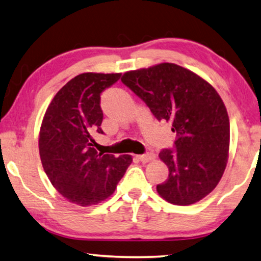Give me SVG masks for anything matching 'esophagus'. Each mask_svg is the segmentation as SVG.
<instances>
[{"instance_id":"34e87169","label":"esophagus","mask_w":261,"mask_h":261,"mask_svg":"<svg viewBox=\"0 0 261 261\" xmlns=\"http://www.w3.org/2000/svg\"><path fill=\"white\" fill-rule=\"evenodd\" d=\"M137 158L141 161L142 163H147L150 161H153L155 158V155L153 153H146V154H141V155H137Z\"/></svg>"}]
</instances>
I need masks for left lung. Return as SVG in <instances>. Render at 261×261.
<instances>
[{
	"instance_id": "1",
	"label": "left lung",
	"mask_w": 261,
	"mask_h": 261,
	"mask_svg": "<svg viewBox=\"0 0 261 261\" xmlns=\"http://www.w3.org/2000/svg\"><path fill=\"white\" fill-rule=\"evenodd\" d=\"M120 80L177 132V150L159 153L169 168L159 196L181 206L203 199L223 177L230 150V119L219 93L196 72L166 62L130 70Z\"/></svg>"
}]
</instances>
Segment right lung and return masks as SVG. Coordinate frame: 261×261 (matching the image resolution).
<instances>
[{
	"label": "right lung",
	"instance_id": "obj_1",
	"mask_svg": "<svg viewBox=\"0 0 261 261\" xmlns=\"http://www.w3.org/2000/svg\"><path fill=\"white\" fill-rule=\"evenodd\" d=\"M120 73L83 72L61 88L42 119L38 150L50 182L65 199L80 206L106 200L132 163L130 154L97 152L93 132L103 134L100 93Z\"/></svg>",
	"mask_w": 261,
	"mask_h": 261
}]
</instances>
